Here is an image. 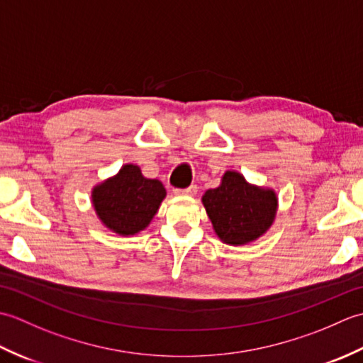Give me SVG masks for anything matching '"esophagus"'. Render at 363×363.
I'll use <instances>...</instances> for the list:
<instances>
[{"label":"esophagus","mask_w":363,"mask_h":363,"mask_svg":"<svg viewBox=\"0 0 363 363\" xmlns=\"http://www.w3.org/2000/svg\"><path fill=\"white\" fill-rule=\"evenodd\" d=\"M196 191H198V187H196V186H190L189 189H184V190L176 189V190L173 191V194H174L176 196H195Z\"/></svg>","instance_id":"esophagus-1"}]
</instances>
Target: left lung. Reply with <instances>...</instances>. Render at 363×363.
Wrapping results in <instances>:
<instances>
[{"label": "left lung", "instance_id": "8db88e82", "mask_svg": "<svg viewBox=\"0 0 363 363\" xmlns=\"http://www.w3.org/2000/svg\"><path fill=\"white\" fill-rule=\"evenodd\" d=\"M201 201L215 234L230 246L248 245L264 235L279 204L273 189L248 182L235 169H228L220 186L207 190Z\"/></svg>", "mask_w": 363, "mask_h": 363}]
</instances>
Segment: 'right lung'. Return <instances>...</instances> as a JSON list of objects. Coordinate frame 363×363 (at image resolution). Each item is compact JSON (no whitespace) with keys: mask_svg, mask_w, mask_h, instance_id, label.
<instances>
[{"mask_svg":"<svg viewBox=\"0 0 363 363\" xmlns=\"http://www.w3.org/2000/svg\"><path fill=\"white\" fill-rule=\"evenodd\" d=\"M167 196L159 179H148L135 164H125L117 174L91 189L96 217L113 234L129 237L150 226Z\"/></svg>","mask_w":363,"mask_h":363,"instance_id":"1","label":"right lung"}]
</instances>
